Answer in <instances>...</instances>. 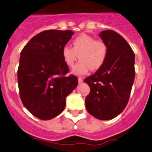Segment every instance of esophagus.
Returning <instances> with one entry per match:
<instances>
[{
    "label": "esophagus",
    "instance_id": "34e87169",
    "mask_svg": "<svg viewBox=\"0 0 152 152\" xmlns=\"http://www.w3.org/2000/svg\"><path fill=\"white\" fill-rule=\"evenodd\" d=\"M83 78H82V77L78 78V83H79V84H81V83H83Z\"/></svg>",
    "mask_w": 152,
    "mask_h": 152
}]
</instances>
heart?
Segmentation results:
<instances>
[{"label": "heart", "instance_id": "b5f03b06", "mask_svg": "<svg viewBox=\"0 0 152 152\" xmlns=\"http://www.w3.org/2000/svg\"><path fill=\"white\" fill-rule=\"evenodd\" d=\"M63 60L69 67H74L78 58L80 61L73 68L72 73L83 75L90 70H97L103 64L107 56V47L103 41L95 40L85 34L73 39L72 48L64 46L62 49Z\"/></svg>", "mask_w": 152, "mask_h": 152}]
</instances>
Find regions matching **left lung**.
<instances>
[{
	"mask_svg": "<svg viewBox=\"0 0 152 152\" xmlns=\"http://www.w3.org/2000/svg\"><path fill=\"white\" fill-rule=\"evenodd\" d=\"M106 44L107 56L102 67L85 78L90 88L85 98L88 113L100 120H110L126 106L135 77V54L126 39L112 30L99 34Z\"/></svg>",
	"mask_w": 152,
	"mask_h": 152,
	"instance_id": "obj_1",
	"label": "left lung"
}]
</instances>
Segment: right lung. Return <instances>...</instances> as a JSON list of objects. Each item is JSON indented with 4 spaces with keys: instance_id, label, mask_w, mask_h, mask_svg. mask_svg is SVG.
<instances>
[{
    "instance_id": "add662e5",
    "label": "right lung",
    "mask_w": 152,
    "mask_h": 152,
    "mask_svg": "<svg viewBox=\"0 0 152 152\" xmlns=\"http://www.w3.org/2000/svg\"><path fill=\"white\" fill-rule=\"evenodd\" d=\"M70 30H47L33 37L20 54L18 85L26 108L41 120L60 114L66 98L77 86L75 76L63 60L62 49L72 38Z\"/></svg>"
}]
</instances>
